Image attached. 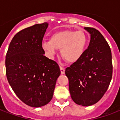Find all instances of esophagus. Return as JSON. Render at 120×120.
I'll use <instances>...</instances> for the list:
<instances>
[{"instance_id": "esophagus-1", "label": "esophagus", "mask_w": 120, "mask_h": 120, "mask_svg": "<svg viewBox=\"0 0 120 120\" xmlns=\"http://www.w3.org/2000/svg\"><path fill=\"white\" fill-rule=\"evenodd\" d=\"M60 71H61V74H62V75L65 74V69H64V68H62V66H60Z\"/></svg>"}]
</instances>
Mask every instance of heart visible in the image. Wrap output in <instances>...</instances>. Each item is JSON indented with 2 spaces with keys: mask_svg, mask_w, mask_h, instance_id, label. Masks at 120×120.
Masks as SVG:
<instances>
[{
  "mask_svg": "<svg viewBox=\"0 0 120 120\" xmlns=\"http://www.w3.org/2000/svg\"><path fill=\"white\" fill-rule=\"evenodd\" d=\"M87 43V37L82 30H65L52 34L50 41L42 42V47L49 57L62 50L63 58L69 63L78 62L83 56Z\"/></svg>",
  "mask_w": 120,
  "mask_h": 120,
  "instance_id": "b5f03b06",
  "label": "heart"
}]
</instances>
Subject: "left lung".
<instances>
[{
  "label": "left lung",
  "mask_w": 120,
  "mask_h": 120,
  "mask_svg": "<svg viewBox=\"0 0 120 120\" xmlns=\"http://www.w3.org/2000/svg\"><path fill=\"white\" fill-rule=\"evenodd\" d=\"M90 34L88 48L78 62L65 69L71 96L76 104L97 103L107 90L112 76L111 48L100 32L84 27Z\"/></svg>",
  "instance_id": "obj_1"
}]
</instances>
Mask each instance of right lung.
Masks as SVG:
<instances>
[{"mask_svg":"<svg viewBox=\"0 0 120 120\" xmlns=\"http://www.w3.org/2000/svg\"><path fill=\"white\" fill-rule=\"evenodd\" d=\"M48 27L44 22L17 33L6 56L8 81L16 95L27 105L40 107L51 100L59 65L45 56L42 40Z\"/></svg>","mask_w":120,"mask_h":120,"instance_id":"right-lung-1","label":"right lung"}]
</instances>
